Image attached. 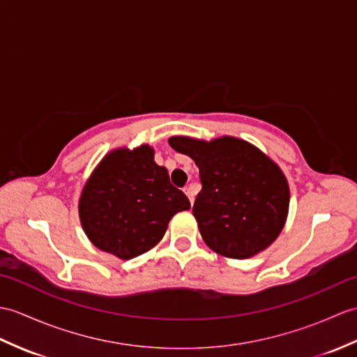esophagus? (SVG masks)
I'll list each match as a JSON object with an SVG mask.
<instances>
[{
    "label": "esophagus",
    "instance_id": "esophagus-1",
    "mask_svg": "<svg viewBox=\"0 0 357 357\" xmlns=\"http://www.w3.org/2000/svg\"><path fill=\"white\" fill-rule=\"evenodd\" d=\"M184 193L187 195L190 204L193 205V202H195V193H193V188H192V187H185V188H184Z\"/></svg>",
    "mask_w": 357,
    "mask_h": 357
}]
</instances>
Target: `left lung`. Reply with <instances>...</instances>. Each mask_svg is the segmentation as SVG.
Instances as JSON below:
<instances>
[{
    "label": "left lung",
    "instance_id": "1",
    "mask_svg": "<svg viewBox=\"0 0 357 357\" xmlns=\"http://www.w3.org/2000/svg\"><path fill=\"white\" fill-rule=\"evenodd\" d=\"M202 182L195 205L204 242L229 259H250L278 237L289 211V184L278 165L248 141L172 137Z\"/></svg>",
    "mask_w": 357,
    "mask_h": 357
}]
</instances>
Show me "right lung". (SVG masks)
Listing matches in <instances>:
<instances>
[{"label": "right lung", "mask_w": 357, "mask_h": 357, "mask_svg": "<svg viewBox=\"0 0 357 357\" xmlns=\"http://www.w3.org/2000/svg\"><path fill=\"white\" fill-rule=\"evenodd\" d=\"M188 208V197L170 184L167 169L153 161V149L147 144L107 153L79 201L88 238L98 250L123 260L153 248L170 219Z\"/></svg>", "instance_id": "obj_1"}]
</instances>
